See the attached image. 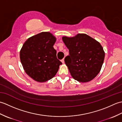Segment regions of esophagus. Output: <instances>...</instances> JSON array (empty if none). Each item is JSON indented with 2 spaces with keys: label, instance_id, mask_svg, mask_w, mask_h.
Here are the masks:
<instances>
[{
  "label": "esophagus",
  "instance_id": "1",
  "mask_svg": "<svg viewBox=\"0 0 122 122\" xmlns=\"http://www.w3.org/2000/svg\"><path fill=\"white\" fill-rule=\"evenodd\" d=\"M61 62H62V63H64V59H63L62 60H61Z\"/></svg>",
  "mask_w": 122,
  "mask_h": 122
}]
</instances>
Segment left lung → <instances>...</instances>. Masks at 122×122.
I'll use <instances>...</instances> for the list:
<instances>
[{
	"label": "left lung",
	"instance_id": "left-lung-1",
	"mask_svg": "<svg viewBox=\"0 0 122 122\" xmlns=\"http://www.w3.org/2000/svg\"><path fill=\"white\" fill-rule=\"evenodd\" d=\"M69 51L64 59L71 76L84 83L91 81L99 73L104 62L105 52L101 44L84 33L73 37H62Z\"/></svg>",
	"mask_w": 122,
	"mask_h": 122
}]
</instances>
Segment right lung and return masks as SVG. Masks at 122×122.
I'll return each mask as SVG.
<instances>
[{"mask_svg": "<svg viewBox=\"0 0 122 122\" xmlns=\"http://www.w3.org/2000/svg\"><path fill=\"white\" fill-rule=\"evenodd\" d=\"M56 38L49 32H42L28 38L20 52L23 68L36 81L45 82L56 76L62 62L56 58L53 45Z\"/></svg>", "mask_w": 122, "mask_h": 122, "instance_id": "right-lung-1", "label": "right lung"}]
</instances>
